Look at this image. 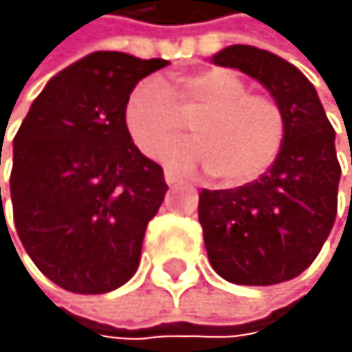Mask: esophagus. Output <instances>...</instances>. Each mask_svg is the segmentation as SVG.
I'll use <instances>...</instances> for the list:
<instances>
[{"label":"esophagus","mask_w":352,"mask_h":352,"mask_svg":"<svg viewBox=\"0 0 352 352\" xmlns=\"http://www.w3.org/2000/svg\"><path fill=\"white\" fill-rule=\"evenodd\" d=\"M179 177H177V175H175V173H170V170H166V184L168 186H175V184H179Z\"/></svg>","instance_id":"1"}]
</instances>
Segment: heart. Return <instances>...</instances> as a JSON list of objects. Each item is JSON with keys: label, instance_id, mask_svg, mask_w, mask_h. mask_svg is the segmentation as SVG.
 <instances>
[{"label": "heart", "instance_id": "b5f03b06", "mask_svg": "<svg viewBox=\"0 0 352 352\" xmlns=\"http://www.w3.org/2000/svg\"><path fill=\"white\" fill-rule=\"evenodd\" d=\"M196 140L168 154L177 170L207 168L223 186L249 184L274 164L286 135L279 101L228 69H203L179 76L168 91L156 80H142L124 105L131 140L149 159H159L192 124Z\"/></svg>", "mask_w": 352, "mask_h": 352}]
</instances>
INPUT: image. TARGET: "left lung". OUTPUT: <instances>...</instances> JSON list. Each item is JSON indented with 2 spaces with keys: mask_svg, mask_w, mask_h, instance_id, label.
<instances>
[{
  "mask_svg": "<svg viewBox=\"0 0 352 352\" xmlns=\"http://www.w3.org/2000/svg\"><path fill=\"white\" fill-rule=\"evenodd\" d=\"M214 64L265 85L283 110L286 135L261 179L226 191L203 188L198 221L207 258L217 274L239 286L290 281L316 261L337 219L341 166L334 129L314 85L286 59L230 45L214 55Z\"/></svg>",
  "mask_w": 352,
  "mask_h": 352,
  "instance_id": "left-lung-1",
  "label": "left lung"
}]
</instances>
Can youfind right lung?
<instances>
[{
	"label": "right lung",
	"instance_id": "1",
	"mask_svg": "<svg viewBox=\"0 0 352 352\" xmlns=\"http://www.w3.org/2000/svg\"><path fill=\"white\" fill-rule=\"evenodd\" d=\"M166 64L124 52L87 55L45 85L15 133V232L34 265L64 290L101 295L138 270L145 228L168 184L164 168L131 140L124 105Z\"/></svg>",
	"mask_w": 352,
	"mask_h": 352
}]
</instances>
